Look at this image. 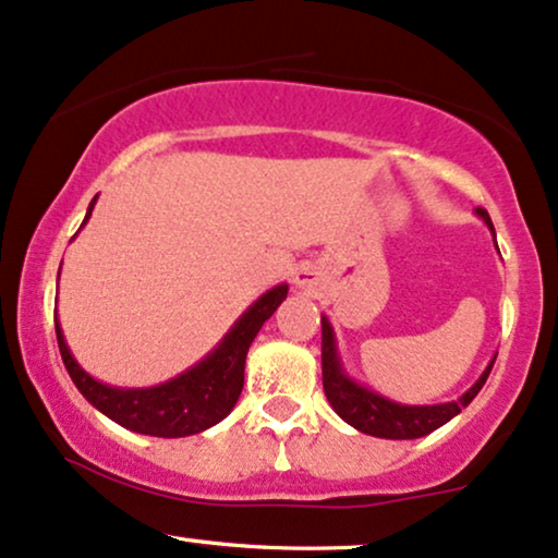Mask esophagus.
Wrapping results in <instances>:
<instances>
[{
  "mask_svg": "<svg viewBox=\"0 0 558 558\" xmlns=\"http://www.w3.org/2000/svg\"><path fill=\"white\" fill-rule=\"evenodd\" d=\"M315 271L311 266H300L298 268V274H294V284L298 287H302V290H307V287H313L315 284Z\"/></svg>",
  "mask_w": 558,
  "mask_h": 558,
  "instance_id": "1",
  "label": "esophagus"
}]
</instances>
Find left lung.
<instances>
[{"mask_svg":"<svg viewBox=\"0 0 558 558\" xmlns=\"http://www.w3.org/2000/svg\"><path fill=\"white\" fill-rule=\"evenodd\" d=\"M476 215L484 219L486 227L494 235V225L489 215L484 209H476ZM323 326V390H326L328 403L333 405V411L339 414L343 422L352 424L354 429L364 432V435L383 437V439H416L426 437L429 432L439 429V426L450 422L452 416H458L460 411L469 405L473 398L478 396V390L484 388L486 377H489L494 360L486 364V369L481 373L476 383L465 390L458 401L447 403H435V405H405L396 403L390 398H385L375 390L364 388L362 383H356L354 377L347 375L343 369L339 347H336V333L331 320L326 315H320Z\"/></svg>","mask_w":558,"mask_h":558,"instance_id":"1","label":"left lung"}]
</instances>
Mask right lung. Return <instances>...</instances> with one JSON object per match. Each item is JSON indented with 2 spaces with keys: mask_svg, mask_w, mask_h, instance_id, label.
I'll return each instance as SVG.
<instances>
[{
  "mask_svg": "<svg viewBox=\"0 0 558 558\" xmlns=\"http://www.w3.org/2000/svg\"><path fill=\"white\" fill-rule=\"evenodd\" d=\"M95 202L98 196L89 202L85 222L93 215ZM287 292L290 287L277 284L260 294L202 362H196L194 367H189L173 380L153 385V388H116V385L100 383L87 375L69 352L57 315L53 320H57L59 352L80 393L116 424L149 437L198 435V432L222 422L235 409L245 380L247 349L258 336L260 326L287 300Z\"/></svg>",
  "mask_w": 558,
  "mask_h": 558,
  "instance_id": "add662e5",
  "label": "right lung"
}]
</instances>
